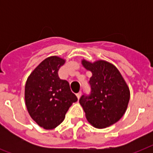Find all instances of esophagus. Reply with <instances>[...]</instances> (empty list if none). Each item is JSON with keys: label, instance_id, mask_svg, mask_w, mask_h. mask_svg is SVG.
I'll return each instance as SVG.
<instances>
[{"label": "esophagus", "instance_id": "esophagus-1", "mask_svg": "<svg viewBox=\"0 0 153 153\" xmlns=\"http://www.w3.org/2000/svg\"><path fill=\"white\" fill-rule=\"evenodd\" d=\"M81 95H82V92H81V91H80V92H79V93L77 94L76 96H77V98H78V99H79V98H80V97H81Z\"/></svg>", "mask_w": 153, "mask_h": 153}]
</instances>
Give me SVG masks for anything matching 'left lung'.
<instances>
[{
    "instance_id": "obj_1",
    "label": "left lung",
    "mask_w": 153,
    "mask_h": 153,
    "mask_svg": "<svg viewBox=\"0 0 153 153\" xmlns=\"http://www.w3.org/2000/svg\"><path fill=\"white\" fill-rule=\"evenodd\" d=\"M82 64L92 73L89 82L91 93L82 96L79 103L91 126L97 128L109 127L126 113L130 98L129 88L118 69L110 62L83 59Z\"/></svg>"
}]
</instances>
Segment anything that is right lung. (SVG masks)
Returning a JSON list of instances; mask_svg holds the SVG:
<instances>
[{
  "label": "right lung",
  "mask_w": 153,
  "mask_h": 153,
  "mask_svg": "<svg viewBox=\"0 0 153 153\" xmlns=\"http://www.w3.org/2000/svg\"><path fill=\"white\" fill-rule=\"evenodd\" d=\"M66 60L56 55L43 60L27 78L25 89V105L32 120L45 129L62 123L67 110L78 98L67 80L58 71Z\"/></svg>",
  "instance_id": "right-lung-1"
}]
</instances>
